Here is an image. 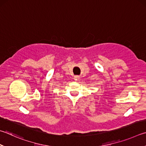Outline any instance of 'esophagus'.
<instances>
[{"label":"esophagus","mask_w":146,"mask_h":146,"mask_svg":"<svg viewBox=\"0 0 146 146\" xmlns=\"http://www.w3.org/2000/svg\"><path fill=\"white\" fill-rule=\"evenodd\" d=\"M79 78H80V76H78V75L74 76V77H73V79H74V80H75V81H78V80H79Z\"/></svg>","instance_id":"esophagus-1"}]
</instances>
